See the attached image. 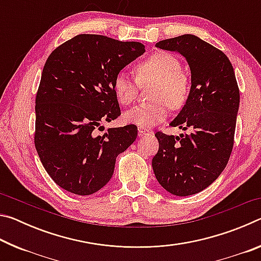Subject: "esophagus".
Instances as JSON below:
<instances>
[{
  "mask_svg": "<svg viewBox=\"0 0 261 261\" xmlns=\"http://www.w3.org/2000/svg\"><path fill=\"white\" fill-rule=\"evenodd\" d=\"M138 134H139V136H147V135L151 134V131L146 129V127L138 126Z\"/></svg>",
  "mask_w": 261,
  "mask_h": 261,
  "instance_id": "1",
  "label": "esophagus"
}]
</instances>
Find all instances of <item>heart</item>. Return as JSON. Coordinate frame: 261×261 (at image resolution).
<instances>
[{
  "mask_svg": "<svg viewBox=\"0 0 261 261\" xmlns=\"http://www.w3.org/2000/svg\"><path fill=\"white\" fill-rule=\"evenodd\" d=\"M137 79L125 72H118L113 81L114 93L118 102L129 106L135 102L139 85L153 83L152 102L143 103L124 114L130 124L149 127L162 122L168 109H178L187 102L190 93V77L182 69L179 60L168 51H158L136 65Z\"/></svg>",
  "mask_w": 261,
  "mask_h": 261,
  "instance_id": "b5f03b06",
  "label": "heart"
}]
</instances>
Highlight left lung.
Here are the masks:
<instances>
[{"label": "left lung", "mask_w": 261, "mask_h": 261, "mask_svg": "<svg viewBox=\"0 0 261 261\" xmlns=\"http://www.w3.org/2000/svg\"><path fill=\"white\" fill-rule=\"evenodd\" d=\"M158 48L178 51L191 69V90L171 126L191 132L169 136L158 131L152 160L158 182L175 196L202 191L222 173L230 158L240 106L233 68L223 51L192 34L166 39Z\"/></svg>", "instance_id": "8db88e82"}]
</instances>
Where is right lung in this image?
<instances>
[{
	"instance_id": "add662e5",
	"label": "right lung",
	"mask_w": 261,
	"mask_h": 261,
	"mask_svg": "<svg viewBox=\"0 0 261 261\" xmlns=\"http://www.w3.org/2000/svg\"><path fill=\"white\" fill-rule=\"evenodd\" d=\"M144 51L140 42L78 34L48 56L35 98L34 145L62 189L79 196L99 191L112 178L116 156L136 140L135 124L103 136L96 131L121 115L113 81Z\"/></svg>"
}]
</instances>
